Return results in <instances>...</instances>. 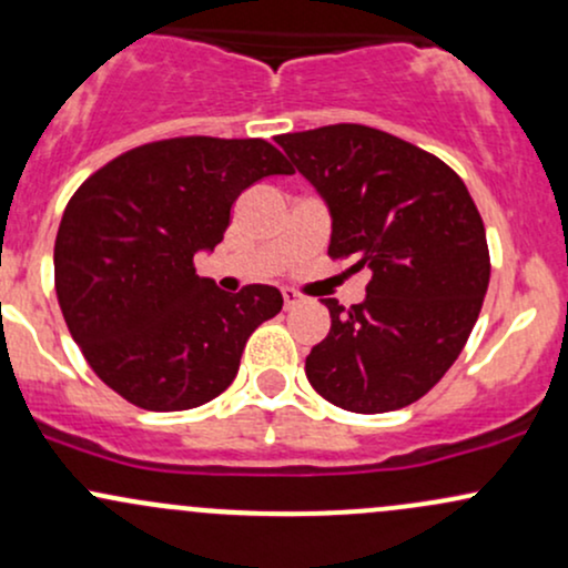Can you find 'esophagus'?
Listing matches in <instances>:
<instances>
[{
    "label": "esophagus",
    "mask_w": 568,
    "mask_h": 568,
    "mask_svg": "<svg viewBox=\"0 0 568 568\" xmlns=\"http://www.w3.org/2000/svg\"><path fill=\"white\" fill-rule=\"evenodd\" d=\"M283 302H285V310H294V307H298V304L307 302V298L288 288V291H283Z\"/></svg>",
    "instance_id": "esophagus-1"
}]
</instances>
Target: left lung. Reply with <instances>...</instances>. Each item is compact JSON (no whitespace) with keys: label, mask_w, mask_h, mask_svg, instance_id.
Instances as JSON below:
<instances>
[{"label":"left lung","mask_w":568,"mask_h":568,"mask_svg":"<svg viewBox=\"0 0 568 568\" xmlns=\"http://www.w3.org/2000/svg\"><path fill=\"white\" fill-rule=\"evenodd\" d=\"M326 199L334 261L369 272L366 298L332 315L307 355L310 385L347 413H394L426 396L464 351L490 280L483 217L464 180L413 142L334 123L277 136Z\"/></svg>","instance_id":"left-lung-1"}]
</instances>
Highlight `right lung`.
I'll use <instances>...</instances> for the list:
<instances>
[{
  "label": "right lung",
  "instance_id": "add662e5",
  "mask_svg": "<svg viewBox=\"0 0 568 568\" xmlns=\"http://www.w3.org/2000/svg\"><path fill=\"white\" fill-rule=\"evenodd\" d=\"M291 172L266 140L172 136L121 153L72 193L53 247L55 296L118 396L180 413L232 385L247 336L283 296L272 285L223 294L193 255L223 240L242 191Z\"/></svg>",
  "mask_w": 568,
  "mask_h": 568
}]
</instances>
